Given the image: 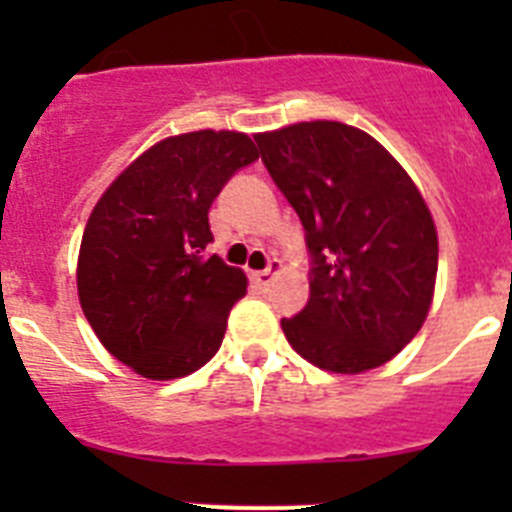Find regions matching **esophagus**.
Returning a JSON list of instances; mask_svg holds the SVG:
<instances>
[{
  "instance_id": "obj_1",
  "label": "esophagus",
  "mask_w": 512,
  "mask_h": 512,
  "mask_svg": "<svg viewBox=\"0 0 512 512\" xmlns=\"http://www.w3.org/2000/svg\"><path fill=\"white\" fill-rule=\"evenodd\" d=\"M279 271H282V261H279V259H271L266 269L251 271V279H253V282H256V284H259V287H269V284L274 282V277H277Z\"/></svg>"
}]
</instances>
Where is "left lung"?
<instances>
[{
    "label": "left lung",
    "mask_w": 512,
    "mask_h": 512,
    "mask_svg": "<svg viewBox=\"0 0 512 512\" xmlns=\"http://www.w3.org/2000/svg\"><path fill=\"white\" fill-rule=\"evenodd\" d=\"M253 138L312 256L310 300L282 320L289 346L333 374L387 364L423 328L436 289L438 235L423 194L379 140L346 122Z\"/></svg>",
    "instance_id": "8db88e82"
}]
</instances>
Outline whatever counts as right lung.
<instances>
[{
  "mask_svg": "<svg viewBox=\"0 0 512 512\" xmlns=\"http://www.w3.org/2000/svg\"><path fill=\"white\" fill-rule=\"evenodd\" d=\"M256 158L253 140L235 130L171 135L140 153L94 205L76 264L81 310L102 346L140 377H187L223 343L248 279L205 256L207 212Z\"/></svg>",
  "mask_w": 512,
  "mask_h": 512,
  "instance_id": "1",
  "label": "right lung"
}]
</instances>
